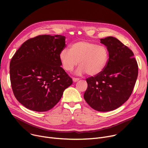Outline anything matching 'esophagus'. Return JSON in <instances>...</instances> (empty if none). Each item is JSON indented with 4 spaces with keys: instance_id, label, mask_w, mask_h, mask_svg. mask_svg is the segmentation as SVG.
<instances>
[{
    "instance_id": "esophagus-1",
    "label": "esophagus",
    "mask_w": 148,
    "mask_h": 148,
    "mask_svg": "<svg viewBox=\"0 0 148 148\" xmlns=\"http://www.w3.org/2000/svg\"><path fill=\"white\" fill-rule=\"evenodd\" d=\"M73 80L74 82H77L79 80V79L78 78H73Z\"/></svg>"
}]
</instances>
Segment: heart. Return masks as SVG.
<instances>
[{
  "label": "heart",
  "instance_id": "heart-1",
  "mask_svg": "<svg viewBox=\"0 0 148 148\" xmlns=\"http://www.w3.org/2000/svg\"><path fill=\"white\" fill-rule=\"evenodd\" d=\"M109 58L106 47L89 41H79L70 45L69 50L63 49L59 54V59L63 68L71 71L79 64L80 66L76 74L84 73L89 75H96L105 68Z\"/></svg>",
  "mask_w": 148,
  "mask_h": 148
}]
</instances>
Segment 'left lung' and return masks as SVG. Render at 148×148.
Masks as SVG:
<instances>
[{
  "label": "left lung",
  "instance_id": "1",
  "mask_svg": "<svg viewBox=\"0 0 148 148\" xmlns=\"http://www.w3.org/2000/svg\"><path fill=\"white\" fill-rule=\"evenodd\" d=\"M108 51L109 58L103 71L86 79L84 94L86 103L98 112H109L121 106L130 97L138 75L134 53L113 36L101 39Z\"/></svg>",
  "mask_w": 148,
  "mask_h": 148
}]
</instances>
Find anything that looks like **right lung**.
<instances>
[{
	"instance_id": "add662e5",
	"label": "right lung",
	"mask_w": 148,
	"mask_h": 148,
	"mask_svg": "<svg viewBox=\"0 0 148 148\" xmlns=\"http://www.w3.org/2000/svg\"><path fill=\"white\" fill-rule=\"evenodd\" d=\"M65 36L39 35L23 43L10 62L14 94L29 110L42 112L57 104L64 91L73 83L60 66V52Z\"/></svg>"
}]
</instances>
